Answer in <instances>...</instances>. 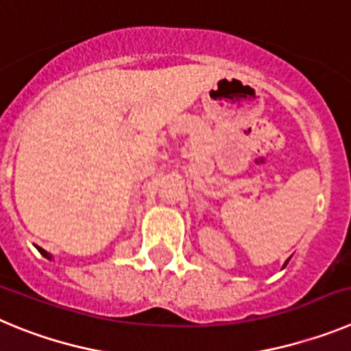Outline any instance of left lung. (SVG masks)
<instances>
[{
  "mask_svg": "<svg viewBox=\"0 0 351 351\" xmlns=\"http://www.w3.org/2000/svg\"><path fill=\"white\" fill-rule=\"evenodd\" d=\"M285 266H287V262H285Z\"/></svg>",
  "mask_w": 351,
  "mask_h": 351,
  "instance_id": "8db88e82",
  "label": "left lung"
}]
</instances>
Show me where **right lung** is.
Here are the masks:
<instances>
[{
    "label": "right lung",
    "instance_id": "obj_1",
    "mask_svg": "<svg viewBox=\"0 0 351 351\" xmlns=\"http://www.w3.org/2000/svg\"><path fill=\"white\" fill-rule=\"evenodd\" d=\"M36 248H38V252H40V254L43 255V257H47V258H49V261H50V258H52V255H50L49 252H45V250H43V248H40V246H36Z\"/></svg>",
    "mask_w": 351,
    "mask_h": 351
}]
</instances>
